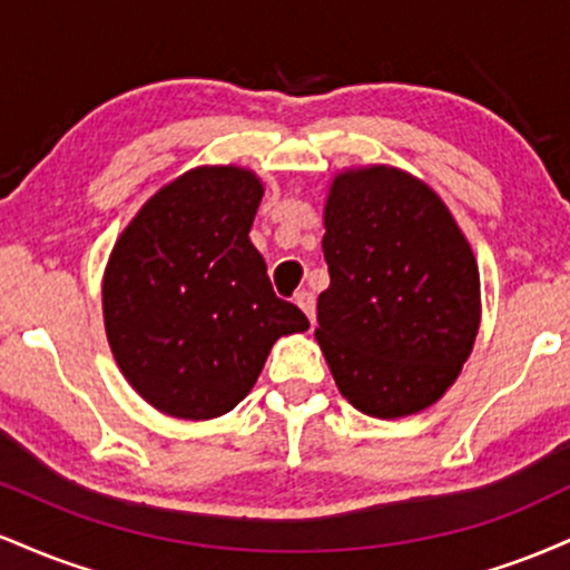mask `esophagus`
Masks as SVG:
<instances>
[{
	"label": "esophagus",
	"instance_id": "34e87169",
	"mask_svg": "<svg viewBox=\"0 0 570 570\" xmlns=\"http://www.w3.org/2000/svg\"><path fill=\"white\" fill-rule=\"evenodd\" d=\"M294 303H297L299 311L305 313L307 322L316 324V297H313L311 292H297L294 294Z\"/></svg>",
	"mask_w": 570,
	"mask_h": 570
}]
</instances>
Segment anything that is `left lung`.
Listing matches in <instances>:
<instances>
[{
    "mask_svg": "<svg viewBox=\"0 0 570 570\" xmlns=\"http://www.w3.org/2000/svg\"><path fill=\"white\" fill-rule=\"evenodd\" d=\"M318 330L340 394L372 417L431 407L474 348L480 271L440 195L391 166L337 174Z\"/></svg>",
    "mask_w": 570,
    "mask_h": 570,
    "instance_id": "1",
    "label": "left lung"
}]
</instances>
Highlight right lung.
I'll return each mask as SVG.
<instances>
[{"instance_id": "obj_1", "label": "right lung", "mask_w": 570, "mask_h": 570, "mask_svg": "<svg viewBox=\"0 0 570 570\" xmlns=\"http://www.w3.org/2000/svg\"><path fill=\"white\" fill-rule=\"evenodd\" d=\"M263 181L238 166L181 174L141 206L104 273V326L126 381L185 421L230 412L278 337L305 332L252 246Z\"/></svg>"}]
</instances>
